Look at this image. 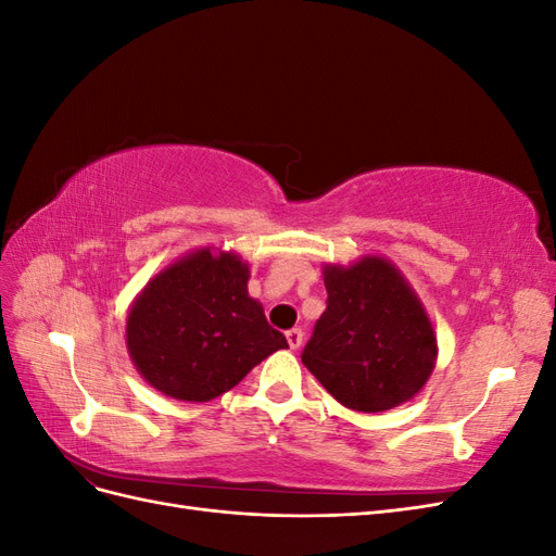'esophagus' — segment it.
Listing matches in <instances>:
<instances>
[{"instance_id": "34e87169", "label": "esophagus", "mask_w": 556, "mask_h": 556, "mask_svg": "<svg viewBox=\"0 0 556 556\" xmlns=\"http://www.w3.org/2000/svg\"><path fill=\"white\" fill-rule=\"evenodd\" d=\"M285 339H288V343H290L292 350H299L301 343H304V331L294 327V329H290L288 333H285Z\"/></svg>"}]
</instances>
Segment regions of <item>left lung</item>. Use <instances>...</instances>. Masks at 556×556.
<instances>
[{
    "mask_svg": "<svg viewBox=\"0 0 556 556\" xmlns=\"http://www.w3.org/2000/svg\"><path fill=\"white\" fill-rule=\"evenodd\" d=\"M327 308L301 362L345 408L390 410L433 371L435 336L408 282L382 257L325 268Z\"/></svg>",
    "mask_w": 556,
    "mask_h": 556,
    "instance_id": "1",
    "label": "left lung"
}]
</instances>
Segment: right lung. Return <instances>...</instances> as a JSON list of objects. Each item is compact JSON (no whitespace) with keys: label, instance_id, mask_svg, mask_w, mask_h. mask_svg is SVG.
<instances>
[{"label":"right lung","instance_id":"right-lung-1","mask_svg":"<svg viewBox=\"0 0 556 556\" xmlns=\"http://www.w3.org/2000/svg\"><path fill=\"white\" fill-rule=\"evenodd\" d=\"M248 264L231 252L213 257L201 250L148 282L127 317V348L155 390L211 401L288 348L248 296Z\"/></svg>","mask_w":556,"mask_h":556}]
</instances>
